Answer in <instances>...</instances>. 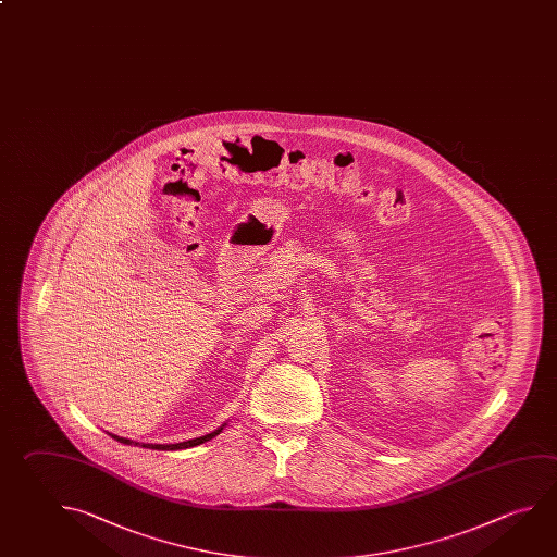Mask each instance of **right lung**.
Returning a JSON list of instances; mask_svg holds the SVG:
<instances>
[{"label": "right lung", "mask_w": 557, "mask_h": 557, "mask_svg": "<svg viewBox=\"0 0 557 557\" xmlns=\"http://www.w3.org/2000/svg\"><path fill=\"white\" fill-rule=\"evenodd\" d=\"M226 424L223 426H219V429L213 430V432H209L206 436H199V438L186 440V442H177V444H138V442H133V440L123 438V436H117V434H109L111 438L117 440L121 444H127V446H143V448L148 449H186L194 448V446H199V444H203V442H209L211 438H215L216 434H221L223 429H225Z\"/></svg>", "instance_id": "1"}]
</instances>
